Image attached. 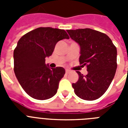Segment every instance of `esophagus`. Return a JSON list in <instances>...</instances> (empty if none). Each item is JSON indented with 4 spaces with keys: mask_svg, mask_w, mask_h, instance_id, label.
<instances>
[{
    "mask_svg": "<svg viewBox=\"0 0 128 128\" xmlns=\"http://www.w3.org/2000/svg\"><path fill=\"white\" fill-rule=\"evenodd\" d=\"M71 72L70 70H68V69H66V74H68V73H70V72Z\"/></svg>",
    "mask_w": 128,
    "mask_h": 128,
    "instance_id": "obj_1",
    "label": "esophagus"
}]
</instances>
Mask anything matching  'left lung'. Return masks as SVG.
<instances>
[{
	"label": "left lung",
	"mask_w": 128,
	"mask_h": 128,
	"mask_svg": "<svg viewBox=\"0 0 128 128\" xmlns=\"http://www.w3.org/2000/svg\"><path fill=\"white\" fill-rule=\"evenodd\" d=\"M70 37L80 46L79 62L87 66L84 76L72 84L77 96L94 100L105 93L112 82L117 68V49L107 35L90 28L67 30Z\"/></svg>",
	"instance_id": "8db88e82"
}]
</instances>
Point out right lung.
Instances as JSON below:
<instances>
[{
	"label": "right lung",
	"mask_w": 128,
	"mask_h": 128,
	"mask_svg": "<svg viewBox=\"0 0 128 128\" xmlns=\"http://www.w3.org/2000/svg\"><path fill=\"white\" fill-rule=\"evenodd\" d=\"M69 39L64 30L40 27L26 33L14 50V71L19 84L30 97L44 100L57 92L65 70L50 68L45 58L51 56L58 41Z\"/></svg>",
	"instance_id": "right-lung-1"
}]
</instances>
